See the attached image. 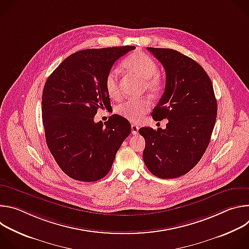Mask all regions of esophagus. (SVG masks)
I'll use <instances>...</instances> for the list:
<instances>
[{"mask_svg":"<svg viewBox=\"0 0 249 249\" xmlns=\"http://www.w3.org/2000/svg\"><path fill=\"white\" fill-rule=\"evenodd\" d=\"M139 129L140 128L137 125H135V124L131 125V132H132L133 135H138L139 134Z\"/></svg>","mask_w":249,"mask_h":249,"instance_id":"1","label":"esophagus"}]
</instances>
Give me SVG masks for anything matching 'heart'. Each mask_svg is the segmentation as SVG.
<instances>
[{
	"mask_svg": "<svg viewBox=\"0 0 249 249\" xmlns=\"http://www.w3.org/2000/svg\"><path fill=\"white\" fill-rule=\"evenodd\" d=\"M123 67L130 74H133L144 82V88L152 93H158L162 89L160 79L158 77L159 67L157 63L148 55L137 52L128 56ZM105 89L108 95L113 99H118L121 96L119 86L118 71L112 69L105 77ZM151 101L147 97L139 99H128L118 106L115 111L125 119L131 122H139L143 116L150 110Z\"/></svg>",
	"mask_w": 249,
	"mask_h": 249,
	"instance_id": "1",
	"label": "heart"
}]
</instances>
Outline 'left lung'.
<instances>
[{"label":"left lung","instance_id":"obj_1","mask_svg":"<svg viewBox=\"0 0 249 249\" xmlns=\"http://www.w3.org/2000/svg\"><path fill=\"white\" fill-rule=\"evenodd\" d=\"M162 64L165 89L152 116L167 119L165 129L143 127V159L160 178H176L190 171L203 157L212 136L218 105L212 82L193 59L167 48L147 47Z\"/></svg>","mask_w":249,"mask_h":249}]
</instances>
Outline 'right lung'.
Returning <instances> with one entry per match:
<instances>
[{
	"label": "right lung",
	"instance_id": "obj_1",
	"mask_svg": "<svg viewBox=\"0 0 249 249\" xmlns=\"http://www.w3.org/2000/svg\"><path fill=\"white\" fill-rule=\"evenodd\" d=\"M135 46L86 49L66 58L47 79L42 120L48 149L71 178L96 181L107 174L119 148L131 133L124 117L113 114L95 123L98 108L108 107L105 77Z\"/></svg>",
	"mask_w": 249,
	"mask_h": 249
}]
</instances>
